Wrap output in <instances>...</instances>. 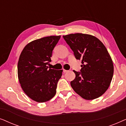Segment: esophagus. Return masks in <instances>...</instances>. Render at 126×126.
Returning <instances> with one entry per match:
<instances>
[{
	"label": "esophagus",
	"mask_w": 126,
	"mask_h": 126,
	"mask_svg": "<svg viewBox=\"0 0 126 126\" xmlns=\"http://www.w3.org/2000/svg\"><path fill=\"white\" fill-rule=\"evenodd\" d=\"M63 73H66V72H68V70H65V69H63Z\"/></svg>",
	"instance_id": "34e87169"
}]
</instances>
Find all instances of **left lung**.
<instances>
[{"label": "left lung", "mask_w": 126, "mask_h": 126, "mask_svg": "<svg viewBox=\"0 0 126 126\" xmlns=\"http://www.w3.org/2000/svg\"><path fill=\"white\" fill-rule=\"evenodd\" d=\"M77 60H82L81 72L70 82L75 92L85 100L99 97L107 90L113 74L112 60L106 46L97 38L76 33L63 35Z\"/></svg>", "instance_id": "8db88e82"}]
</instances>
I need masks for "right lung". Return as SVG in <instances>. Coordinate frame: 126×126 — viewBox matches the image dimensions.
Instances as JSON below:
<instances>
[{"instance_id": "1", "label": "right lung", "mask_w": 126, "mask_h": 126, "mask_svg": "<svg viewBox=\"0 0 126 126\" xmlns=\"http://www.w3.org/2000/svg\"><path fill=\"white\" fill-rule=\"evenodd\" d=\"M61 36H49L32 41L22 51L18 63V76L24 92L38 103L55 96L63 70L48 66L53 50Z\"/></svg>"}]
</instances>
